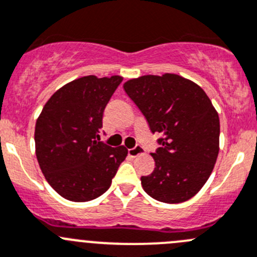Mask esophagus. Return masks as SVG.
Instances as JSON below:
<instances>
[{
    "label": "esophagus",
    "mask_w": 257,
    "mask_h": 257,
    "mask_svg": "<svg viewBox=\"0 0 257 257\" xmlns=\"http://www.w3.org/2000/svg\"><path fill=\"white\" fill-rule=\"evenodd\" d=\"M143 153H144V149L142 148L141 146H138V144H137L134 148L128 149V154H129V157H132V158H136V157L141 156V154H143Z\"/></svg>",
    "instance_id": "obj_1"
}]
</instances>
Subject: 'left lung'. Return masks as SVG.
Segmentation results:
<instances>
[{
  "label": "left lung",
  "instance_id": "left-lung-1",
  "mask_svg": "<svg viewBox=\"0 0 257 257\" xmlns=\"http://www.w3.org/2000/svg\"><path fill=\"white\" fill-rule=\"evenodd\" d=\"M124 90L163 136L152 153L156 168L142 187L164 203L188 201L205 186L220 151V118L200 85L177 74L143 75L124 83Z\"/></svg>",
  "mask_w": 257,
  "mask_h": 257
}]
</instances>
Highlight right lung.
Here are the masks:
<instances>
[{
  "label": "right lung",
  "instance_id": "add662e5",
  "mask_svg": "<svg viewBox=\"0 0 257 257\" xmlns=\"http://www.w3.org/2000/svg\"><path fill=\"white\" fill-rule=\"evenodd\" d=\"M123 76L78 78L55 91L35 125L37 162L65 200L86 202L110 187L128 149L100 142L103 113Z\"/></svg>",
  "mask_w": 257,
  "mask_h": 257
}]
</instances>
